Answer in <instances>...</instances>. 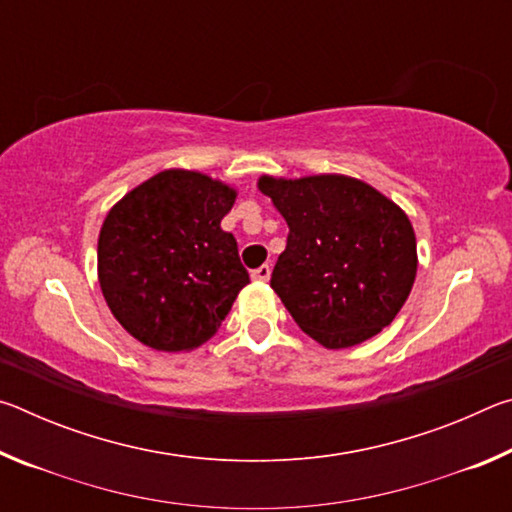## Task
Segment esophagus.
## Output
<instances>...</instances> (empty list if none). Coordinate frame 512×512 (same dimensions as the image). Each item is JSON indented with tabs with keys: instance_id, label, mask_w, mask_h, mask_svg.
Listing matches in <instances>:
<instances>
[{
	"instance_id": "esophagus-1",
	"label": "esophagus",
	"mask_w": 512,
	"mask_h": 512,
	"mask_svg": "<svg viewBox=\"0 0 512 512\" xmlns=\"http://www.w3.org/2000/svg\"><path fill=\"white\" fill-rule=\"evenodd\" d=\"M250 277H253V280H257V282H268V277H271V266L264 264V266L255 268V271L250 273Z\"/></svg>"
}]
</instances>
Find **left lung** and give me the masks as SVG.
Instances as JSON below:
<instances>
[{"label":"left lung","instance_id":"left-lung-1","mask_svg":"<svg viewBox=\"0 0 512 512\" xmlns=\"http://www.w3.org/2000/svg\"><path fill=\"white\" fill-rule=\"evenodd\" d=\"M289 225L271 287L302 332L327 350L359 345L391 325L418 273L409 216L359 178L259 176Z\"/></svg>","mask_w":512,"mask_h":512}]
</instances>
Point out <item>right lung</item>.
I'll use <instances>...</instances> for the list:
<instances>
[{
  "instance_id": "add662e5",
  "label": "right lung",
  "mask_w": 512,
  "mask_h": 512,
  "mask_svg": "<svg viewBox=\"0 0 512 512\" xmlns=\"http://www.w3.org/2000/svg\"><path fill=\"white\" fill-rule=\"evenodd\" d=\"M237 189L203 171L164 169L110 207L97 275L112 316L144 345L192 352L219 332L250 282L221 230Z\"/></svg>"
}]
</instances>
